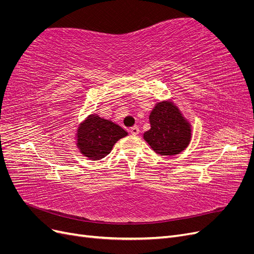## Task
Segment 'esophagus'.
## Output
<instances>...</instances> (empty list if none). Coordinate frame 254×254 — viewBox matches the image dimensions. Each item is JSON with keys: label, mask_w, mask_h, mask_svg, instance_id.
Returning a JSON list of instances; mask_svg holds the SVG:
<instances>
[{"label": "esophagus", "mask_w": 254, "mask_h": 254, "mask_svg": "<svg viewBox=\"0 0 254 254\" xmlns=\"http://www.w3.org/2000/svg\"><path fill=\"white\" fill-rule=\"evenodd\" d=\"M139 132H140V129H139V127L133 126V127L130 128V133H131L132 135H136V134H139Z\"/></svg>", "instance_id": "34e87169"}]
</instances>
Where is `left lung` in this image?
I'll list each match as a JSON object with an SVG mask.
<instances>
[{"label":"left lung","mask_w":254,"mask_h":254,"mask_svg":"<svg viewBox=\"0 0 254 254\" xmlns=\"http://www.w3.org/2000/svg\"><path fill=\"white\" fill-rule=\"evenodd\" d=\"M150 129L144 140L159 155H178L190 141V125L172 103H158L149 115Z\"/></svg>","instance_id":"left-lung-1"}]
</instances>
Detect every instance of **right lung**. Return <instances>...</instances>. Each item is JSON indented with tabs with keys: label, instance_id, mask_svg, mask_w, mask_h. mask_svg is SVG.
I'll list each match as a JSON object with an SVG mask.
<instances>
[{
	"label": "right lung",
	"instance_id": "right-lung-1",
	"mask_svg": "<svg viewBox=\"0 0 254 254\" xmlns=\"http://www.w3.org/2000/svg\"><path fill=\"white\" fill-rule=\"evenodd\" d=\"M127 132L113 122L91 114L77 130V146L83 156L101 160L109 155L113 145Z\"/></svg>",
	"mask_w": 254,
	"mask_h": 254
}]
</instances>
